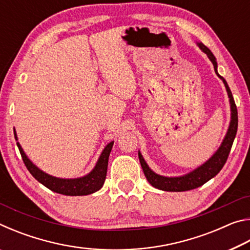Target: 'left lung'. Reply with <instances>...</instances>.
I'll return each instance as SVG.
<instances>
[{
    "instance_id": "left-lung-1",
    "label": "left lung",
    "mask_w": 250,
    "mask_h": 250,
    "mask_svg": "<svg viewBox=\"0 0 250 250\" xmlns=\"http://www.w3.org/2000/svg\"><path fill=\"white\" fill-rule=\"evenodd\" d=\"M200 48L204 52L210 62H213L215 73L217 74L219 78L223 80V83H225V87L227 89L228 97H229L230 101V109H231V120L229 125V129H228V132L226 134L225 139L222 143V146L217 150L216 153H215L211 158L207 161L205 164H203L202 167L196 168L195 171L189 173L188 175L180 176V177H164L155 174L153 171H151L147 164L146 163L145 159L142 158L141 153H139V160H140L141 167L143 173L146 177V180L149 181V183L154 186V188L162 189V191H167V192H184V191H189V189L200 188L203 184H205L207 181L213 179L215 175L218 174V172L222 170L223 167L225 166L228 155H229V152L231 150L232 142L235 140L236 133H237V128H238V112H237V107L235 104V100L232 98V94L228 87L226 80L224 79L221 75L217 73V62L216 58L213 55V53L206 47L204 44L200 43L198 44Z\"/></svg>"
}]
</instances>
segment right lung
I'll return each instance as SVG.
<instances>
[{
	"mask_svg": "<svg viewBox=\"0 0 250 250\" xmlns=\"http://www.w3.org/2000/svg\"><path fill=\"white\" fill-rule=\"evenodd\" d=\"M14 137L16 138V133L14 131ZM19 146L20 153L22 155L23 162L25 167H27L29 173L35 177V179L43 184L46 188H49L50 191L56 192L58 194H62V195H69V196H80V195H88V194L95 193L103 188L104 183L105 176H107V168H108V160L109 154L111 152L113 142H110L109 145L104 147V150L101 153L100 158L97 162L96 167L92 172L89 174L80 177V179H74V180H65V179H57V177L50 176L46 174L43 171H41L39 167H36L34 164L27 159L25 155L24 151L21 147L20 143H16Z\"/></svg>",
	"mask_w": 250,
	"mask_h": 250,
	"instance_id": "1",
	"label": "right lung"
}]
</instances>
